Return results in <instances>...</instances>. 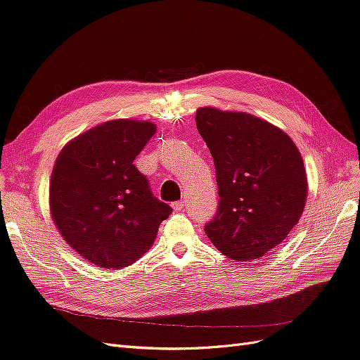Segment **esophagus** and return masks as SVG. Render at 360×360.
<instances>
[{"label":"esophagus","instance_id":"obj_1","mask_svg":"<svg viewBox=\"0 0 360 360\" xmlns=\"http://www.w3.org/2000/svg\"><path fill=\"white\" fill-rule=\"evenodd\" d=\"M171 205L176 212H181L184 209V201H176V202H172Z\"/></svg>","mask_w":360,"mask_h":360}]
</instances>
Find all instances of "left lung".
<instances>
[{"label":"left lung","mask_w":360,"mask_h":360,"mask_svg":"<svg viewBox=\"0 0 360 360\" xmlns=\"http://www.w3.org/2000/svg\"><path fill=\"white\" fill-rule=\"evenodd\" d=\"M195 120L219 188L204 231L228 258L257 261L300 219L308 193L303 159L285 132L250 114L200 108Z\"/></svg>","instance_id":"8db88e82"}]
</instances>
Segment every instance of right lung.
<instances>
[{"label":"right lung","instance_id":"1","mask_svg":"<svg viewBox=\"0 0 360 360\" xmlns=\"http://www.w3.org/2000/svg\"><path fill=\"white\" fill-rule=\"evenodd\" d=\"M155 134L150 122L112 120L70 141L56 160L49 186L52 219L64 240L96 266L135 263L172 213L134 165Z\"/></svg>","mask_w":360,"mask_h":360}]
</instances>
